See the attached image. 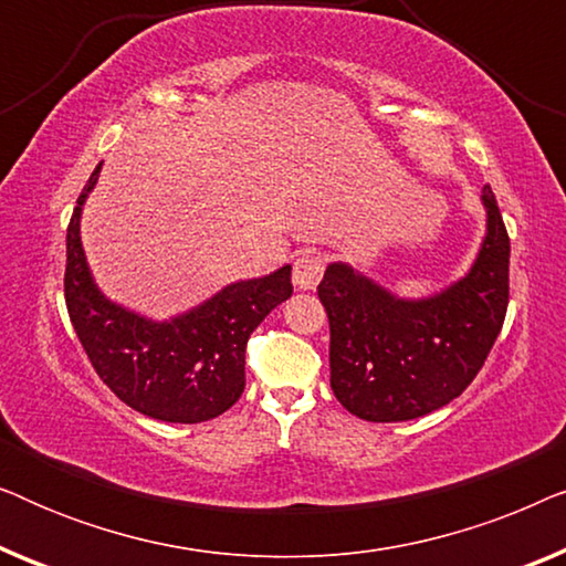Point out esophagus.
<instances>
[{
  "label": "esophagus",
  "instance_id": "1",
  "mask_svg": "<svg viewBox=\"0 0 566 566\" xmlns=\"http://www.w3.org/2000/svg\"><path fill=\"white\" fill-rule=\"evenodd\" d=\"M324 273V254L322 252H304L293 262V283L301 291H314L316 283L322 281Z\"/></svg>",
  "mask_w": 566,
  "mask_h": 566
}]
</instances>
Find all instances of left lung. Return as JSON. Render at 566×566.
I'll return each mask as SVG.
<instances>
[{"label": "left lung", "instance_id": "obj_1", "mask_svg": "<svg viewBox=\"0 0 566 566\" xmlns=\"http://www.w3.org/2000/svg\"><path fill=\"white\" fill-rule=\"evenodd\" d=\"M486 237L469 275L430 298L407 301L332 262L319 301L329 316V384L368 422L430 415L482 370L510 301V237L484 185Z\"/></svg>", "mask_w": 566, "mask_h": 566}]
</instances>
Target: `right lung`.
I'll use <instances>...</instances> for the list:
<instances>
[{
  "label": "right lung",
  "instance_id": "1",
  "mask_svg": "<svg viewBox=\"0 0 566 566\" xmlns=\"http://www.w3.org/2000/svg\"><path fill=\"white\" fill-rule=\"evenodd\" d=\"M99 167L90 175L66 229L64 296L92 368L130 409L161 422H206L244 391L247 339L293 293L291 268L231 283L206 304L151 322L107 301L84 260L80 219Z\"/></svg>",
  "mask_w": 566,
  "mask_h": 566
}]
</instances>
